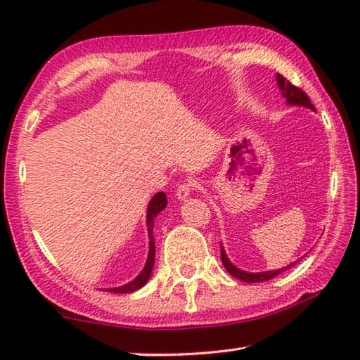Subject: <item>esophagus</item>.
I'll list each match as a JSON object with an SVG mask.
<instances>
[{
  "instance_id": "1",
  "label": "esophagus",
  "mask_w": 360,
  "mask_h": 360,
  "mask_svg": "<svg viewBox=\"0 0 360 360\" xmlns=\"http://www.w3.org/2000/svg\"><path fill=\"white\" fill-rule=\"evenodd\" d=\"M193 187L195 184L192 181H184L182 184L178 186V188H176V197H178V200H186L193 191Z\"/></svg>"
}]
</instances>
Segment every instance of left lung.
Segmentation results:
<instances>
[{"mask_svg": "<svg viewBox=\"0 0 360 360\" xmlns=\"http://www.w3.org/2000/svg\"><path fill=\"white\" fill-rule=\"evenodd\" d=\"M276 81H278V85H279V90H281L283 96L285 98V101H288V105L304 106V108L313 109V111H314L313 103L309 101L308 95L304 94L302 89H298V87H295V85H292L288 81V79L279 75V72L276 75ZM221 260H222V264L225 266V270H227L231 276L240 279V281H245V283H264V281H268V279L278 276L279 273H283V271L288 270V268L295 265V262H294V264H290V265L284 266V268H279V270L262 271V273H248V271L240 270V268H236L233 264H231V262L227 259V254H225L222 245H221Z\"/></svg>", "mask_w": 360, "mask_h": 360, "instance_id": "1", "label": "left lung"}]
</instances>
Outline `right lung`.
I'll return each mask as SVG.
<instances>
[{"label":"right lung","instance_id":"obj_1","mask_svg":"<svg viewBox=\"0 0 360 360\" xmlns=\"http://www.w3.org/2000/svg\"><path fill=\"white\" fill-rule=\"evenodd\" d=\"M167 203H168L167 195L163 192L155 193L154 198L149 202L148 214H146V224H148V235H149V255H148V260H146L143 271L129 284L120 285V288L108 289L109 292H115V294H129V292H135L138 289H141L143 285L149 281L152 268H154V260H155V240H154V235H152V230H154V219L157 217L158 212L167 208Z\"/></svg>","mask_w":360,"mask_h":360}]
</instances>
